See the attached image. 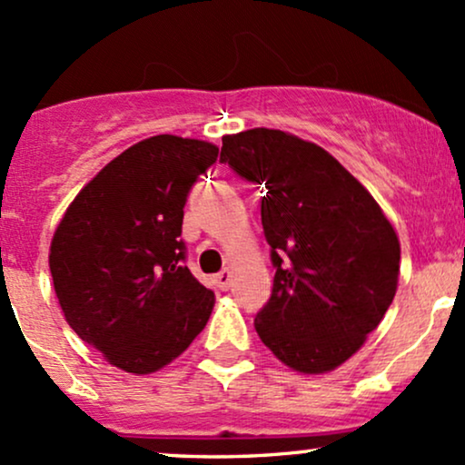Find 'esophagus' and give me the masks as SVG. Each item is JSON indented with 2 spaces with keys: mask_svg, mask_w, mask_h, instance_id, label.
Returning a JSON list of instances; mask_svg holds the SVG:
<instances>
[{
  "mask_svg": "<svg viewBox=\"0 0 465 465\" xmlns=\"http://www.w3.org/2000/svg\"><path fill=\"white\" fill-rule=\"evenodd\" d=\"M232 277H233V273L229 269H223L221 273H218L216 277H214V282H216V286L221 288V291H227L229 286H232Z\"/></svg>",
  "mask_w": 465,
  "mask_h": 465,
  "instance_id": "1",
  "label": "esophagus"
}]
</instances>
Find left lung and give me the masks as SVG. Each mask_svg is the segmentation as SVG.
I'll return each instance as SVG.
<instances>
[{
    "label": "left lung",
    "mask_w": 465,
    "mask_h": 465,
    "mask_svg": "<svg viewBox=\"0 0 465 465\" xmlns=\"http://www.w3.org/2000/svg\"><path fill=\"white\" fill-rule=\"evenodd\" d=\"M221 162L266 188L273 292L255 332L286 367L328 373L362 348L398 291L400 240L328 151L277 129L223 137Z\"/></svg>",
    "instance_id": "obj_1"
}]
</instances>
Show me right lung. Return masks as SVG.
Wrapping results in <instances>:
<instances>
[{"mask_svg":"<svg viewBox=\"0 0 465 465\" xmlns=\"http://www.w3.org/2000/svg\"><path fill=\"white\" fill-rule=\"evenodd\" d=\"M218 146L154 135L117 154L78 192L50 244L69 328L109 365L143 376L190 348L214 292L183 264V205Z\"/></svg>","mask_w":465,"mask_h":465,"instance_id":"right-lung-1","label":"right lung"}]
</instances>
